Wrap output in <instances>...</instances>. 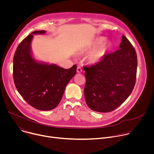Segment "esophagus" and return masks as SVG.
Segmentation results:
<instances>
[{"mask_svg":"<svg viewBox=\"0 0 154 154\" xmlns=\"http://www.w3.org/2000/svg\"><path fill=\"white\" fill-rule=\"evenodd\" d=\"M77 72L78 73H81L82 72V69L80 67H78L77 69Z\"/></svg>","mask_w":154,"mask_h":154,"instance_id":"obj_1","label":"esophagus"}]
</instances>
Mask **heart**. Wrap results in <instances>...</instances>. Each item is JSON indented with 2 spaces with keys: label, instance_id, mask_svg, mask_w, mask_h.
Returning <instances> with one entry per match:
<instances>
[{
  "label": "heart",
  "instance_id": "heart-1",
  "mask_svg": "<svg viewBox=\"0 0 154 154\" xmlns=\"http://www.w3.org/2000/svg\"><path fill=\"white\" fill-rule=\"evenodd\" d=\"M105 39L103 36L97 37L81 51L80 54H87L92 51L88 57L90 64H96L100 63L112 49V42Z\"/></svg>",
  "mask_w": 154,
  "mask_h": 154
}]
</instances>
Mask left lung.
I'll list each match as a JSON object with an SVG mask.
<instances>
[{"instance_id":"8db88e82","label":"left lung","mask_w":154,"mask_h":154,"mask_svg":"<svg viewBox=\"0 0 154 154\" xmlns=\"http://www.w3.org/2000/svg\"><path fill=\"white\" fill-rule=\"evenodd\" d=\"M86 104L92 110L106 113L119 106L132 92L136 82L137 56L122 35L119 49L107 54L99 63L83 67Z\"/></svg>"}]
</instances>
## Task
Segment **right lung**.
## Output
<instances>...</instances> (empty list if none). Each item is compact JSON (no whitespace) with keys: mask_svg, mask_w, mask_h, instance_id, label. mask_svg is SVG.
Here are the masks:
<instances>
[{"mask_svg":"<svg viewBox=\"0 0 154 154\" xmlns=\"http://www.w3.org/2000/svg\"><path fill=\"white\" fill-rule=\"evenodd\" d=\"M46 32H33L19 44L13 58V79L18 92L29 105L43 111L51 110L59 104L77 70L75 64L66 69L33 58L31 48L33 35Z\"/></svg>","mask_w":154,"mask_h":154,"instance_id":"obj_1","label":"right lung"}]
</instances>
